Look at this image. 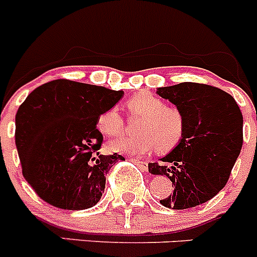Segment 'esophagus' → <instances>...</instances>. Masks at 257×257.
Instances as JSON below:
<instances>
[{"label": "esophagus", "instance_id": "obj_1", "mask_svg": "<svg viewBox=\"0 0 257 257\" xmlns=\"http://www.w3.org/2000/svg\"><path fill=\"white\" fill-rule=\"evenodd\" d=\"M130 160L133 161L134 163H136V165L139 166L140 169H143V170H148V163L145 162V161L139 160V158H135V157H134V158H130Z\"/></svg>", "mask_w": 257, "mask_h": 257}]
</instances>
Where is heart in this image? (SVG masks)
Segmentation results:
<instances>
[{
    "mask_svg": "<svg viewBox=\"0 0 257 257\" xmlns=\"http://www.w3.org/2000/svg\"><path fill=\"white\" fill-rule=\"evenodd\" d=\"M131 114L142 115L138 136H122L108 143V149L121 154H147L156 151L169 153L181 143L185 133V119L176 106L166 105L165 100L148 92H139L127 100ZM101 134L115 136L123 128V118L117 108H109L97 118Z\"/></svg>",
    "mask_w": 257,
    "mask_h": 257,
    "instance_id": "b5f03b06",
    "label": "heart"
}]
</instances>
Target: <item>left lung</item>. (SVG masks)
Listing matches in <instances>:
<instances>
[{"mask_svg":"<svg viewBox=\"0 0 257 257\" xmlns=\"http://www.w3.org/2000/svg\"><path fill=\"white\" fill-rule=\"evenodd\" d=\"M181 110L185 133L180 144L149 163L152 175L172 181V194L161 205L185 210L210 201L225 187L243 144V115L234 97L210 85L183 82L157 88Z\"/></svg>","mask_w":257,"mask_h":257,"instance_id":"left-lung-1","label":"left lung"}]
</instances>
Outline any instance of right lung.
<instances>
[{
  "label": "right lung",
  "mask_w": 257,
  "mask_h": 257,
  "mask_svg": "<svg viewBox=\"0 0 257 257\" xmlns=\"http://www.w3.org/2000/svg\"><path fill=\"white\" fill-rule=\"evenodd\" d=\"M123 91L55 79L31 92L15 117V144L23 176L40 198L63 210L95 206L105 175L123 157L99 154V115Z\"/></svg>",
  "instance_id": "obj_1"
}]
</instances>
